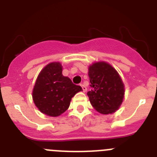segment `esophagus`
I'll return each instance as SVG.
<instances>
[{
	"mask_svg": "<svg viewBox=\"0 0 157 157\" xmlns=\"http://www.w3.org/2000/svg\"><path fill=\"white\" fill-rule=\"evenodd\" d=\"M80 86H82V90H83V92H86V91L87 90V88H86V87L85 86L83 85V84H80Z\"/></svg>",
	"mask_w": 157,
	"mask_h": 157,
	"instance_id": "1",
	"label": "esophagus"
}]
</instances>
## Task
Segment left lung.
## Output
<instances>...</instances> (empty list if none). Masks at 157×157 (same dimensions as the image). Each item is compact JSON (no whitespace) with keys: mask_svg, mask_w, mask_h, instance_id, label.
I'll return each instance as SVG.
<instances>
[{"mask_svg":"<svg viewBox=\"0 0 157 157\" xmlns=\"http://www.w3.org/2000/svg\"><path fill=\"white\" fill-rule=\"evenodd\" d=\"M91 90L87 93L98 112L112 114L120 109L124 98V84L117 71L109 63L95 62L89 67Z\"/></svg>","mask_w":157,"mask_h":157,"instance_id":"8db88e82","label":"left lung"}]
</instances>
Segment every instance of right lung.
Listing matches in <instances>:
<instances>
[{
  "instance_id": "right-lung-1",
  "label": "right lung",
  "mask_w": 157,
  "mask_h": 157,
  "mask_svg": "<svg viewBox=\"0 0 157 157\" xmlns=\"http://www.w3.org/2000/svg\"><path fill=\"white\" fill-rule=\"evenodd\" d=\"M61 63L52 62L41 71L34 84L32 98L34 105L43 114L52 117L60 116L69 108L71 98L82 91L62 75Z\"/></svg>"
}]
</instances>
